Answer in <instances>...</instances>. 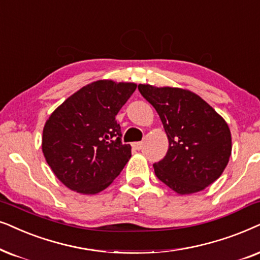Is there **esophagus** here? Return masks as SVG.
I'll return each instance as SVG.
<instances>
[{
	"label": "esophagus",
	"instance_id": "esophagus-1",
	"mask_svg": "<svg viewBox=\"0 0 260 260\" xmlns=\"http://www.w3.org/2000/svg\"><path fill=\"white\" fill-rule=\"evenodd\" d=\"M133 147L136 148V150L139 151V150H141V147H143V143H140V141H139V143H134Z\"/></svg>",
	"mask_w": 260,
	"mask_h": 260
}]
</instances>
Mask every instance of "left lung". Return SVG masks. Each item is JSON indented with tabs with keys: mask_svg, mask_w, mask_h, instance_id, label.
I'll use <instances>...</instances> for the list:
<instances>
[{
	"mask_svg": "<svg viewBox=\"0 0 260 260\" xmlns=\"http://www.w3.org/2000/svg\"><path fill=\"white\" fill-rule=\"evenodd\" d=\"M154 107L169 140L153 164L155 176L179 195L205 190L222 175L232 154L230 127L205 100L188 89L138 85Z\"/></svg>",
	"mask_w": 260,
	"mask_h": 260,
	"instance_id": "left-lung-1",
	"label": "left lung"
}]
</instances>
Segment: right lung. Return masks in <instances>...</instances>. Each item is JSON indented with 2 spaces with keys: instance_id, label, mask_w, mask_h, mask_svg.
Returning <instances> with one entry per match:
<instances>
[{
  "instance_id": "obj_1",
  "label": "right lung",
  "mask_w": 260,
  "mask_h": 260,
  "mask_svg": "<svg viewBox=\"0 0 260 260\" xmlns=\"http://www.w3.org/2000/svg\"><path fill=\"white\" fill-rule=\"evenodd\" d=\"M137 84L100 79L89 83L54 109L43 129L44 157L72 191L95 195L112 184L131 159L121 143L115 116Z\"/></svg>"
}]
</instances>
